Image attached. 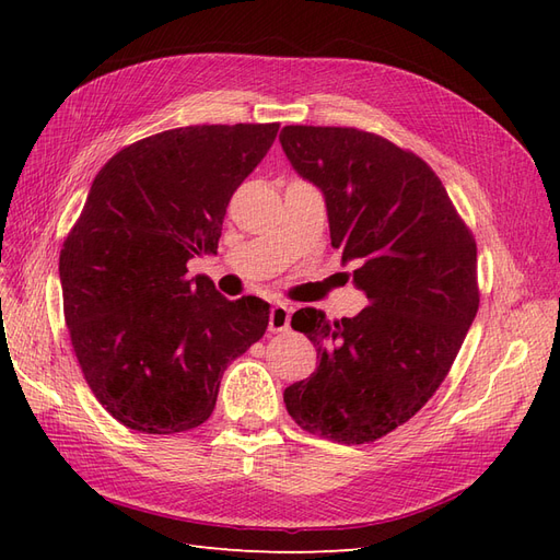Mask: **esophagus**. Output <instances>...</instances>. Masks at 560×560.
Segmentation results:
<instances>
[{"label": "esophagus", "instance_id": "34e87169", "mask_svg": "<svg viewBox=\"0 0 560 560\" xmlns=\"http://www.w3.org/2000/svg\"><path fill=\"white\" fill-rule=\"evenodd\" d=\"M290 322H292V306H287V303H276L273 311H270L268 329L273 334L287 331V329H290Z\"/></svg>", "mask_w": 560, "mask_h": 560}]
</instances>
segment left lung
<instances>
[{
    "label": "left lung",
    "mask_w": 560,
    "mask_h": 560,
    "mask_svg": "<svg viewBox=\"0 0 560 560\" xmlns=\"http://www.w3.org/2000/svg\"><path fill=\"white\" fill-rule=\"evenodd\" d=\"M280 144L322 191L331 245L369 299L338 322L315 308L292 315L319 364L284 389V406L311 434L376 442L446 378L479 311L477 243L442 179L411 151L358 128L315 126H284Z\"/></svg>",
    "instance_id": "left-lung-1"
}]
</instances>
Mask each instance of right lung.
<instances>
[{
  "mask_svg": "<svg viewBox=\"0 0 560 560\" xmlns=\"http://www.w3.org/2000/svg\"><path fill=\"white\" fill-rule=\"evenodd\" d=\"M278 124L186 126L112 156L60 252L65 322L97 401L144 434L206 422L226 366L257 343L270 306L226 299L189 264L217 252L226 206Z\"/></svg>",
  "mask_w": 560,
  "mask_h": 560,
  "instance_id": "1",
  "label": "right lung"
}]
</instances>
